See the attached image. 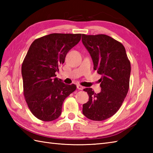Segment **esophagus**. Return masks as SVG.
<instances>
[{
	"label": "esophagus",
	"instance_id": "34e87169",
	"mask_svg": "<svg viewBox=\"0 0 153 153\" xmlns=\"http://www.w3.org/2000/svg\"><path fill=\"white\" fill-rule=\"evenodd\" d=\"M77 88L79 90H83L84 89V87H83L82 85H77Z\"/></svg>",
	"mask_w": 153,
	"mask_h": 153
}]
</instances>
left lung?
I'll list each match as a JSON object with an SVG mask.
<instances>
[{"mask_svg": "<svg viewBox=\"0 0 153 153\" xmlns=\"http://www.w3.org/2000/svg\"><path fill=\"white\" fill-rule=\"evenodd\" d=\"M82 43L92 58L94 70L101 75V91L95 93L92 88L84 89L89 97L83 105L87 118L102 121L118 111L129 90L130 62L123 45L106 35L82 34Z\"/></svg>", "mask_w": 153, "mask_h": 153, "instance_id": "8db88e82", "label": "left lung"}]
</instances>
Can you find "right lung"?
Returning a JSON list of instances; mask_svg holds the SVG:
<instances>
[{
  "instance_id": "add662e5",
  "label": "right lung",
  "mask_w": 153,
  "mask_h": 153,
  "mask_svg": "<svg viewBox=\"0 0 153 153\" xmlns=\"http://www.w3.org/2000/svg\"><path fill=\"white\" fill-rule=\"evenodd\" d=\"M82 34L52 33L31 43L22 66L24 94L32 114L53 121L61 115L65 99L76 89L56 77L67 53L79 43Z\"/></svg>"
}]
</instances>
